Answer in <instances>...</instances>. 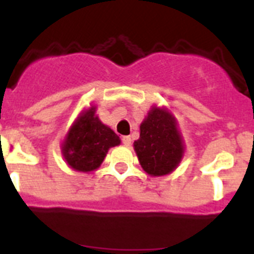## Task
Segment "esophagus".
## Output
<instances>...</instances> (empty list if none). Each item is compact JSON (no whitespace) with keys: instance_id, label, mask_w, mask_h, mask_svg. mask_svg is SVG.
<instances>
[{"instance_id":"esophagus-1","label":"esophagus","mask_w":254,"mask_h":254,"mask_svg":"<svg viewBox=\"0 0 254 254\" xmlns=\"http://www.w3.org/2000/svg\"><path fill=\"white\" fill-rule=\"evenodd\" d=\"M121 140H122V143L125 145V146H129L132 142V140L129 136H122V138H121Z\"/></svg>"}]
</instances>
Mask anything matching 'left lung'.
Masks as SVG:
<instances>
[{
  "label": "left lung",
  "mask_w": 254,
  "mask_h": 254,
  "mask_svg": "<svg viewBox=\"0 0 254 254\" xmlns=\"http://www.w3.org/2000/svg\"><path fill=\"white\" fill-rule=\"evenodd\" d=\"M134 151L150 176H165L176 169L183 156V143L176 120L165 109L152 108L140 126Z\"/></svg>",
  "instance_id": "obj_1"
}]
</instances>
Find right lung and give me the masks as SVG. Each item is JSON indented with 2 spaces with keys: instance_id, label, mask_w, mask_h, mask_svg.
<instances>
[{
  "instance_id": "1",
  "label": "right lung",
  "mask_w": 254,
  "mask_h": 254,
  "mask_svg": "<svg viewBox=\"0 0 254 254\" xmlns=\"http://www.w3.org/2000/svg\"><path fill=\"white\" fill-rule=\"evenodd\" d=\"M120 143V137L100 122L93 107L78 117L69 129L62 151L69 167L78 172H91L99 168L108 150Z\"/></svg>"
}]
</instances>
